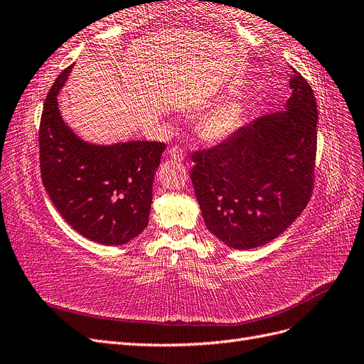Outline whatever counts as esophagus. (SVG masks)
<instances>
[{
    "label": "esophagus",
    "instance_id": "esophagus-1",
    "mask_svg": "<svg viewBox=\"0 0 364 364\" xmlns=\"http://www.w3.org/2000/svg\"><path fill=\"white\" fill-rule=\"evenodd\" d=\"M168 156L176 162H182L183 161V150L181 147H171L168 151Z\"/></svg>",
    "mask_w": 364,
    "mask_h": 364
}]
</instances>
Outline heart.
I'll use <instances>...</instances> for the list:
<instances>
[{
	"mask_svg": "<svg viewBox=\"0 0 364 364\" xmlns=\"http://www.w3.org/2000/svg\"><path fill=\"white\" fill-rule=\"evenodd\" d=\"M245 103L232 98L208 111L197 124V134L206 144H220L232 136L245 121Z\"/></svg>",
	"mask_w": 364,
	"mask_h": 364,
	"instance_id": "heart-1",
	"label": "heart"
}]
</instances>
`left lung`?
<instances>
[{"label":"left lung","mask_w":364,"mask_h":364,"mask_svg":"<svg viewBox=\"0 0 364 364\" xmlns=\"http://www.w3.org/2000/svg\"><path fill=\"white\" fill-rule=\"evenodd\" d=\"M285 111L240 127L193 155L191 181L209 232L228 247L270 243L304 211L314 185L317 106L293 71Z\"/></svg>","instance_id":"8db88e82"}]
</instances>
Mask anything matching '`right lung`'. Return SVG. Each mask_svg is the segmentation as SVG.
<instances>
[{"mask_svg": "<svg viewBox=\"0 0 364 364\" xmlns=\"http://www.w3.org/2000/svg\"><path fill=\"white\" fill-rule=\"evenodd\" d=\"M73 65L53 83L39 127L42 183L67 223L95 243L126 245L149 225L151 186L165 149L158 141L90 144L62 119L58 95Z\"/></svg>", "mask_w": 364, "mask_h": 364, "instance_id": "obj_1", "label": "right lung"}]
</instances>
